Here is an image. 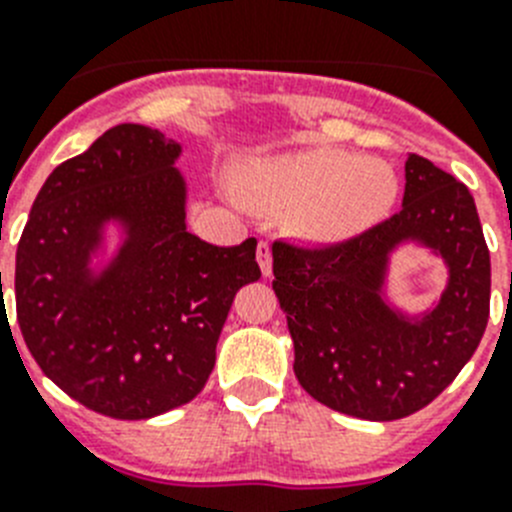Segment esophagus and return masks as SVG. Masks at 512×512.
Masks as SVG:
<instances>
[{
  "label": "esophagus",
  "instance_id": "1",
  "mask_svg": "<svg viewBox=\"0 0 512 512\" xmlns=\"http://www.w3.org/2000/svg\"><path fill=\"white\" fill-rule=\"evenodd\" d=\"M256 261H259V266H261V274H264V277H269V274H271V248H269V243H259V251H256Z\"/></svg>",
  "mask_w": 512,
  "mask_h": 512
}]
</instances>
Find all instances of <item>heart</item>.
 <instances>
[{
	"mask_svg": "<svg viewBox=\"0 0 512 512\" xmlns=\"http://www.w3.org/2000/svg\"><path fill=\"white\" fill-rule=\"evenodd\" d=\"M397 197L400 176L387 161L333 146L259 158L246 187L251 205L300 210V230L315 243H346L377 228Z\"/></svg>",
	"mask_w": 512,
	"mask_h": 512,
	"instance_id": "heart-1",
	"label": "heart"
}]
</instances>
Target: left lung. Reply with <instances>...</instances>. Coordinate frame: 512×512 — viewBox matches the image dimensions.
Segmentation results:
<instances>
[{
  "instance_id": "8db88e82",
  "label": "left lung",
  "mask_w": 512,
  "mask_h": 512,
  "mask_svg": "<svg viewBox=\"0 0 512 512\" xmlns=\"http://www.w3.org/2000/svg\"><path fill=\"white\" fill-rule=\"evenodd\" d=\"M415 245L447 266L442 295L410 313L389 295L391 259ZM274 292L305 392L338 413L397 420L436 400L464 369L490 318V251L474 197L410 153L402 210L338 246L277 241Z\"/></svg>"
}]
</instances>
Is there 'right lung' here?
Returning <instances> with one entry per match:
<instances>
[{"instance_id": "obj_1", "label": "right lung", "mask_w": 512, "mask_h": 512, "mask_svg": "<svg viewBox=\"0 0 512 512\" xmlns=\"http://www.w3.org/2000/svg\"><path fill=\"white\" fill-rule=\"evenodd\" d=\"M179 158L161 130L115 125L53 169L17 246L30 354L110 418H156L200 395L235 292L261 277L256 238L212 246L189 233Z\"/></svg>"}]
</instances>
